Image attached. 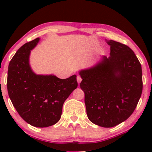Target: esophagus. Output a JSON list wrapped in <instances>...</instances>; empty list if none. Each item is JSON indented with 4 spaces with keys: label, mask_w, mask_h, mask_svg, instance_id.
Here are the masks:
<instances>
[{
    "label": "esophagus",
    "mask_w": 152,
    "mask_h": 152,
    "mask_svg": "<svg viewBox=\"0 0 152 152\" xmlns=\"http://www.w3.org/2000/svg\"><path fill=\"white\" fill-rule=\"evenodd\" d=\"M82 81V78L80 76H77V82L78 83H80Z\"/></svg>",
    "instance_id": "34e87169"
}]
</instances>
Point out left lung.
I'll list each match as a JSON object with an SVG mask.
<instances>
[{
	"label": "left lung",
	"instance_id": "8db88e82",
	"mask_svg": "<svg viewBox=\"0 0 152 152\" xmlns=\"http://www.w3.org/2000/svg\"><path fill=\"white\" fill-rule=\"evenodd\" d=\"M110 56L79 72L88 119L110 128L126 121L137 107L143 82L140 62L126 45L109 41Z\"/></svg>",
	"mask_w": 152,
	"mask_h": 152
}]
</instances>
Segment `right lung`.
<instances>
[{"label":"right lung","mask_w":152,"mask_h":152,"mask_svg":"<svg viewBox=\"0 0 152 152\" xmlns=\"http://www.w3.org/2000/svg\"><path fill=\"white\" fill-rule=\"evenodd\" d=\"M39 38L25 43L8 66L7 88L10 101L24 121L36 127H48L60 120L63 104L78 86L76 76L61 79L36 75L29 66L31 50Z\"/></svg>","instance_id":"right-lung-1"}]
</instances>
